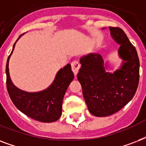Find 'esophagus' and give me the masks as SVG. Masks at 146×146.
Returning a JSON list of instances; mask_svg holds the SVG:
<instances>
[{
	"mask_svg": "<svg viewBox=\"0 0 146 146\" xmlns=\"http://www.w3.org/2000/svg\"><path fill=\"white\" fill-rule=\"evenodd\" d=\"M71 67H72V70L73 71V73L75 74V76H76V74L79 72V70L80 68V63L77 61V60H74L71 63Z\"/></svg>",
	"mask_w": 146,
	"mask_h": 146,
	"instance_id": "34e87169",
	"label": "esophagus"
}]
</instances>
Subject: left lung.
<instances>
[{
  "mask_svg": "<svg viewBox=\"0 0 146 146\" xmlns=\"http://www.w3.org/2000/svg\"><path fill=\"white\" fill-rule=\"evenodd\" d=\"M109 29L120 45L118 55L123 60L120 68L113 73L106 72L108 66L102 55L90 53L80 58L81 68L77 74L88 109L96 117H107L120 111L133 98L139 80V60L135 47L121 29Z\"/></svg>",
  "mask_w": 146,
  "mask_h": 146,
  "instance_id": "8db88e82",
  "label": "left lung"
}]
</instances>
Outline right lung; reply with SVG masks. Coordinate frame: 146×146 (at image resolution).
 Here are the masks:
<instances>
[{"mask_svg":"<svg viewBox=\"0 0 146 146\" xmlns=\"http://www.w3.org/2000/svg\"><path fill=\"white\" fill-rule=\"evenodd\" d=\"M21 36L18 38L17 42ZM17 42L13 46L6 65L7 88L9 96L15 106L29 117L40 122H54L61 116L63 98L74 78L71 65L68 64L59 70L53 82L47 89L35 92L21 90L13 83L9 73V60Z\"/></svg>","mask_w":146,"mask_h":146,"instance_id":"obj_1","label":"right lung"}]
</instances>
